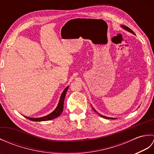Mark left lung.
Segmentation results:
<instances>
[{
	"instance_id": "left-lung-1",
	"label": "left lung",
	"mask_w": 154,
	"mask_h": 154,
	"mask_svg": "<svg viewBox=\"0 0 154 154\" xmlns=\"http://www.w3.org/2000/svg\"><path fill=\"white\" fill-rule=\"evenodd\" d=\"M121 27H122V28H124V30H127L128 32H131V33H132L133 34H134V32L132 30H131V29H130V28H129L128 27H127V26H124V25H121ZM93 110H94V111H95V112H96V110H94V109H93ZM99 115L100 116H102L103 118H104V119H114V118H109V117H106V116H103V115H101V114H99Z\"/></svg>"
}]
</instances>
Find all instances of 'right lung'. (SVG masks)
<instances>
[{
    "label": "right lung",
    "instance_id": "right-lung-1",
    "mask_svg": "<svg viewBox=\"0 0 154 154\" xmlns=\"http://www.w3.org/2000/svg\"><path fill=\"white\" fill-rule=\"evenodd\" d=\"M69 88V86L65 88V90L63 91L62 93L60 101H59V103L57 104V106L56 107L53 112L50 113L48 115L44 116V117H40V118H30V117H26L25 116L26 119L30 120L32 121H35V122H40V121H47V120H51L52 119H54L55 118L58 117L61 114V112H63V103H64V99L65 97V94H66V93L67 91V89Z\"/></svg>",
    "mask_w": 154,
    "mask_h": 154
}]
</instances>
